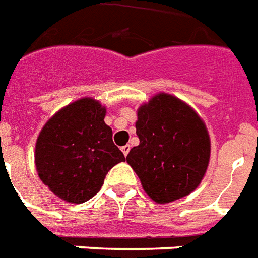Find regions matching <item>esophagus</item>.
Masks as SVG:
<instances>
[{"instance_id": "34e87169", "label": "esophagus", "mask_w": 258, "mask_h": 258, "mask_svg": "<svg viewBox=\"0 0 258 258\" xmlns=\"http://www.w3.org/2000/svg\"><path fill=\"white\" fill-rule=\"evenodd\" d=\"M121 150H122V152H123V155L126 157L127 154H129V151H131V146H129V144H126V146H123Z\"/></svg>"}]
</instances>
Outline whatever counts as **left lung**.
Instances as JSON below:
<instances>
[{
  "instance_id": "8db88e82",
  "label": "left lung",
  "mask_w": 258,
  "mask_h": 258,
  "mask_svg": "<svg viewBox=\"0 0 258 258\" xmlns=\"http://www.w3.org/2000/svg\"><path fill=\"white\" fill-rule=\"evenodd\" d=\"M136 133L140 143L126 161L152 201L169 204L201 184L210 139L204 121L187 103L158 93L137 110Z\"/></svg>"
}]
</instances>
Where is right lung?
<instances>
[{
	"instance_id": "add662e5",
	"label": "right lung",
	"mask_w": 258,
	"mask_h": 258,
	"mask_svg": "<svg viewBox=\"0 0 258 258\" xmlns=\"http://www.w3.org/2000/svg\"><path fill=\"white\" fill-rule=\"evenodd\" d=\"M106 107L84 97L63 107L45 123L35 143V166L48 188L70 204L99 192L106 174L125 157L104 122Z\"/></svg>"
}]
</instances>
